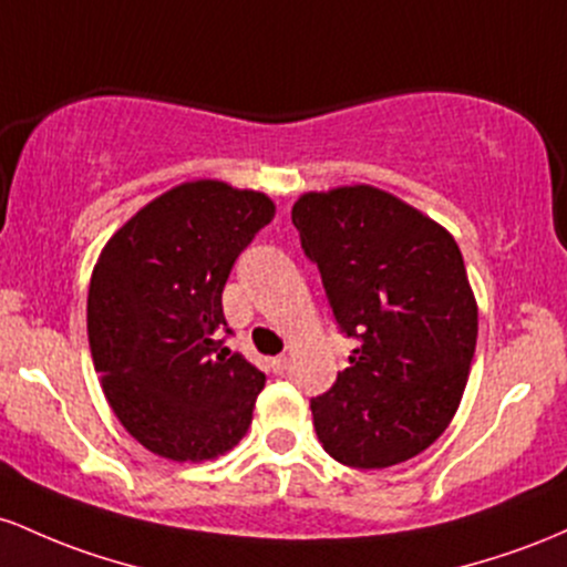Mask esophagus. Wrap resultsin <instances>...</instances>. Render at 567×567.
Returning <instances> with one entry per match:
<instances>
[{"label":"esophagus","mask_w":567,"mask_h":567,"mask_svg":"<svg viewBox=\"0 0 567 567\" xmlns=\"http://www.w3.org/2000/svg\"><path fill=\"white\" fill-rule=\"evenodd\" d=\"M270 369L276 374H284L286 369H289V355H276V359H270Z\"/></svg>","instance_id":"34e87169"}]
</instances>
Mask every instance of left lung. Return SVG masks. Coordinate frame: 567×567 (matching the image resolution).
<instances>
[{
    "instance_id": "1",
    "label": "left lung",
    "mask_w": 567,
    "mask_h": 567,
    "mask_svg": "<svg viewBox=\"0 0 567 567\" xmlns=\"http://www.w3.org/2000/svg\"><path fill=\"white\" fill-rule=\"evenodd\" d=\"M291 221L337 323L361 340L332 391L310 402L318 442L353 468L421 455L455 417L480 329L455 238L372 184L305 193Z\"/></svg>"
}]
</instances>
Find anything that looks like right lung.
I'll return each mask as SVG.
<instances>
[{
	"label": "right lung",
	"mask_w": 567,
	"mask_h": 567,
	"mask_svg": "<svg viewBox=\"0 0 567 567\" xmlns=\"http://www.w3.org/2000/svg\"><path fill=\"white\" fill-rule=\"evenodd\" d=\"M276 203L221 179L157 195L106 240L87 289V340L112 412L150 453L203 463L251 425L265 374L221 348V291Z\"/></svg>",
	"instance_id": "1"
}]
</instances>
